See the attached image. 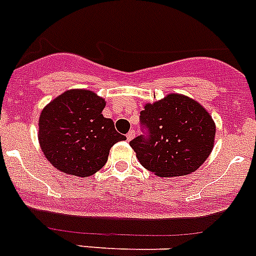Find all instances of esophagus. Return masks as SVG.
Returning <instances> with one entry per match:
<instances>
[{
	"label": "esophagus",
	"instance_id": "obj_1",
	"mask_svg": "<svg viewBox=\"0 0 256 256\" xmlns=\"http://www.w3.org/2000/svg\"><path fill=\"white\" fill-rule=\"evenodd\" d=\"M135 136V132L134 130H130V132H128V135H126V138H128V140H132V138Z\"/></svg>",
	"mask_w": 256,
	"mask_h": 256
}]
</instances>
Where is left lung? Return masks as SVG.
I'll return each mask as SVG.
<instances>
[{"instance_id":"left-lung-1","label":"left lung","mask_w":256,"mask_h":256,"mask_svg":"<svg viewBox=\"0 0 256 256\" xmlns=\"http://www.w3.org/2000/svg\"><path fill=\"white\" fill-rule=\"evenodd\" d=\"M143 134L130 142L140 164L158 177L190 174L210 156L216 128L200 104L172 94L147 104L139 116Z\"/></svg>"}]
</instances>
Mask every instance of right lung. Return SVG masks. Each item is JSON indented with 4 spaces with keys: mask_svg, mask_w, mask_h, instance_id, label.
<instances>
[{
    "mask_svg": "<svg viewBox=\"0 0 256 256\" xmlns=\"http://www.w3.org/2000/svg\"><path fill=\"white\" fill-rule=\"evenodd\" d=\"M105 102L87 90H70L44 108L38 142L45 158L68 174L88 177L102 168L109 150L126 136L102 116Z\"/></svg>",
    "mask_w": 256,
    "mask_h": 256,
    "instance_id": "obj_1",
    "label": "right lung"
}]
</instances>
